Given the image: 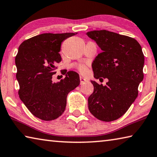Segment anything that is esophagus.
<instances>
[{"mask_svg":"<svg viewBox=\"0 0 157 157\" xmlns=\"http://www.w3.org/2000/svg\"><path fill=\"white\" fill-rule=\"evenodd\" d=\"M79 79H80V83H81V84H84V82H86V79H84V78H82V76L79 77Z\"/></svg>","mask_w":157,"mask_h":157,"instance_id":"34e87169","label":"esophagus"}]
</instances>
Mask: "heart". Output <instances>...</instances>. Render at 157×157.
<instances>
[{"instance_id":"heart-1","label":"heart","mask_w":157,"mask_h":157,"mask_svg":"<svg viewBox=\"0 0 157 157\" xmlns=\"http://www.w3.org/2000/svg\"><path fill=\"white\" fill-rule=\"evenodd\" d=\"M75 67L78 69V70L82 74H85L87 72V66L83 64V63H79V64H75Z\"/></svg>"}]
</instances>
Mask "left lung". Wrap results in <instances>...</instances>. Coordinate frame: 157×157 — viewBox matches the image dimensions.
I'll return each mask as SVG.
<instances>
[{"mask_svg": "<svg viewBox=\"0 0 157 157\" xmlns=\"http://www.w3.org/2000/svg\"><path fill=\"white\" fill-rule=\"evenodd\" d=\"M102 52L92 63L95 78H107L105 86L91 81L93 94L88 98L90 112L98 120H117L128 110L139 94L143 79L144 55L136 39L105 30L86 33Z\"/></svg>", "mask_w": 157, "mask_h": 157, "instance_id": "left-lung-1", "label": "left lung"}]
</instances>
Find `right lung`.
<instances>
[{"label": "right lung", "mask_w": 157, "mask_h": 157, "mask_svg": "<svg viewBox=\"0 0 157 157\" xmlns=\"http://www.w3.org/2000/svg\"><path fill=\"white\" fill-rule=\"evenodd\" d=\"M78 33H44L25 40L15 58L16 77L19 84L18 95L34 116L48 121L63 113L68 93L80 83L79 75L66 71L65 78L53 83L57 64L62 61L59 53L66 39Z\"/></svg>", "instance_id": "1"}]
</instances>
